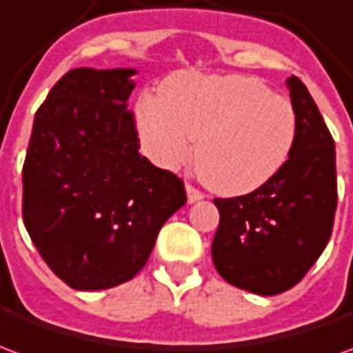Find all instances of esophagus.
<instances>
[{"mask_svg":"<svg viewBox=\"0 0 353 353\" xmlns=\"http://www.w3.org/2000/svg\"><path fill=\"white\" fill-rule=\"evenodd\" d=\"M185 191H187V200H189V204H192V202H199V200L204 199V194H202L199 189H194L192 185H185Z\"/></svg>","mask_w":353,"mask_h":353,"instance_id":"esophagus-1","label":"esophagus"}]
</instances>
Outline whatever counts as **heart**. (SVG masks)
Wrapping results in <instances>:
<instances>
[{
	"instance_id": "obj_1",
	"label": "heart",
	"mask_w": 353,
	"mask_h": 353,
	"mask_svg": "<svg viewBox=\"0 0 353 353\" xmlns=\"http://www.w3.org/2000/svg\"><path fill=\"white\" fill-rule=\"evenodd\" d=\"M136 128L147 157L176 168L191 154L204 183L221 194H245L270 181L288 162L296 117L288 98L242 75L181 73L143 94Z\"/></svg>"
}]
</instances>
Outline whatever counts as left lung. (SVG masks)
<instances>
[{
  "mask_svg": "<svg viewBox=\"0 0 353 353\" xmlns=\"http://www.w3.org/2000/svg\"><path fill=\"white\" fill-rule=\"evenodd\" d=\"M296 136L288 162L257 191L215 199L212 257L223 280L255 295L291 289L318 261L336 212V153L325 121L301 79L288 77Z\"/></svg>",
  "mask_w": 353,
  "mask_h": 353,
  "instance_id": "obj_1",
  "label": "left lung"
}]
</instances>
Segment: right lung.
Wrapping results in <instances>:
<instances>
[{
	"label": "right lung",
	"instance_id": "add662e5",
	"mask_svg": "<svg viewBox=\"0 0 353 353\" xmlns=\"http://www.w3.org/2000/svg\"><path fill=\"white\" fill-rule=\"evenodd\" d=\"M136 73L70 70L35 113L22 217L50 270L79 291L132 280L187 202L183 181L138 153L126 111Z\"/></svg>",
	"mask_w": 353,
	"mask_h": 353
}]
</instances>
